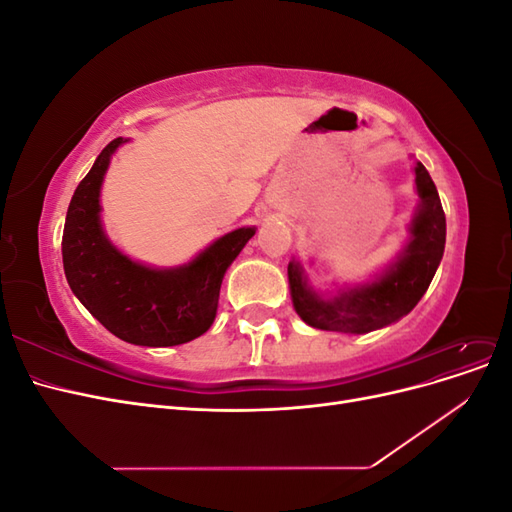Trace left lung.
I'll return each mask as SVG.
<instances>
[{"instance_id":"obj_1","label":"left lung","mask_w":512,"mask_h":512,"mask_svg":"<svg viewBox=\"0 0 512 512\" xmlns=\"http://www.w3.org/2000/svg\"><path fill=\"white\" fill-rule=\"evenodd\" d=\"M416 192L421 205L412 220V241L395 265L378 280L333 299H320L307 288L299 262L288 265L292 305L309 327L339 333H369L410 314L427 292L442 260L446 218L427 168L416 162Z\"/></svg>"}]
</instances>
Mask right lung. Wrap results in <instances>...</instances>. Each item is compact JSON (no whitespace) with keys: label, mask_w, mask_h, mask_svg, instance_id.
<instances>
[{"label":"right lung","mask_w":512,"mask_h":512,"mask_svg":"<svg viewBox=\"0 0 512 512\" xmlns=\"http://www.w3.org/2000/svg\"><path fill=\"white\" fill-rule=\"evenodd\" d=\"M121 143H108L74 190L61 239L66 280L89 314L123 342L151 348L192 342L213 324L224 273L256 230L228 232L179 269L132 262L100 226V185Z\"/></svg>","instance_id":"right-lung-1"}]
</instances>
